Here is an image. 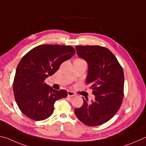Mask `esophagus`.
<instances>
[{
    "mask_svg": "<svg viewBox=\"0 0 146 146\" xmlns=\"http://www.w3.org/2000/svg\"><path fill=\"white\" fill-rule=\"evenodd\" d=\"M68 96H76V94L75 93V92H73L72 91H68Z\"/></svg>",
    "mask_w": 146,
    "mask_h": 146,
    "instance_id": "34e87169",
    "label": "esophagus"
}]
</instances>
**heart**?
<instances>
[{
	"label": "heart",
	"instance_id": "heart-1",
	"mask_svg": "<svg viewBox=\"0 0 146 146\" xmlns=\"http://www.w3.org/2000/svg\"><path fill=\"white\" fill-rule=\"evenodd\" d=\"M76 60H82V59H76Z\"/></svg>",
	"mask_w": 146,
	"mask_h": 146
}]
</instances>
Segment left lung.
Segmentation results:
<instances>
[{"instance_id": "obj_1", "label": "left lung", "mask_w": 146, "mask_h": 146, "mask_svg": "<svg viewBox=\"0 0 146 146\" xmlns=\"http://www.w3.org/2000/svg\"><path fill=\"white\" fill-rule=\"evenodd\" d=\"M79 57L88 64L86 83L92 89L94 101L85 100L75 113L82 123L96 126L105 123L117 113L124 96L123 68L110 50L100 46H76Z\"/></svg>"}]
</instances>
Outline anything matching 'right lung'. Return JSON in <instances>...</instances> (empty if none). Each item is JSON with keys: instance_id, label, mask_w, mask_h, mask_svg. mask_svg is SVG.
<instances>
[{"instance_id": "add662e5", "label": "right lung", "mask_w": 146, "mask_h": 146, "mask_svg": "<svg viewBox=\"0 0 146 146\" xmlns=\"http://www.w3.org/2000/svg\"><path fill=\"white\" fill-rule=\"evenodd\" d=\"M75 54L71 46L43 44L22 57L16 70L13 92L23 114L34 121L44 120L54 112L55 101L67 97L65 90L57 91L44 81Z\"/></svg>"}]
</instances>
